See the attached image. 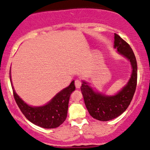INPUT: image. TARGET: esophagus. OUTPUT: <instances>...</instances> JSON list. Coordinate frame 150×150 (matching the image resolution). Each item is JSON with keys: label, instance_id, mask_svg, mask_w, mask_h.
<instances>
[{"label": "esophagus", "instance_id": "34e87169", "mask_svg": "<svg viewBox=\"0 0 150 150\" xmlns=\"http://www.w3.org/2000/svg\"><path fill=\"white\" fill-rule=\"evenodd\" d=\"M75 87H76L77 88H79L81 85V81L79 80V79H76V80L75 81Z\"/></svg>", "mask_w": 150, "mask_h": 150}]
</instances>
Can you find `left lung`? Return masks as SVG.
<instances>
[{
	"instance_id": "1",
	"label": "left lung",
	"mask_w": 150,
	"mask_h": 150,
	"mask_svg": "<svg viewBox=\"0 0 150 150\" xmlns=\"http://www.w3.org/2000/svg\"><path fill=\"white\" fill-rule=\"evenodd\" d=\"M115 48L120 54L130 61L132 73L127 85L115 96H106L95 93L87 83L81 86L86 107L91 117L97 120L107 121L117 118L127 108L132 100L137 84V62L134 53L124 40L115 33Z\"/></svg>"
}]
</instances>
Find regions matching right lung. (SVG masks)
Segmentation results:
<instances>
[{"label":"right lung","instance_id":"obj_1","mask_svg":"<svg viewBox=\"0 0 150 150\" xmlns=\"http://www.w3.org/2000/svg\"><path fill=\"white\" fill-rule=\"evenodd\" d=\"M9 77L11 82L10 71ZM11 87L16 102L26 118L33 124L47 129L59 127L66 120L70 95L75 89L73 81L69 86L57 93L47 105L41 107H31L20 98L12 85Z\"/></svg>","mask_w":150,"mask_h":150}]
</instances>
